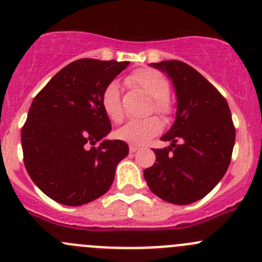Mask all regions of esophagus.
Wrapping results in <instances>:
<instances>
[{"label":"esophagus","instance_id":"esophagus-1","mask_svg":"<svg viewBox=\"0 0 262 262\" xmlns=\"http://www.w3.org/2000/svg\"><path fill=\"white\" fill-rule=\"evenodd\" d=\"M140 147L136 146V145H130V152H136V151H139Z\"/></svg>","mask_w":262,"mask_h":262}]
</instances>
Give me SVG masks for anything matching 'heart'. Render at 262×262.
Returning <instances> with one entry per match:
<instances>
[{
	"label": "heart",
	"instance_id": "heart-1",
	"mask_svg": "<svg viewBox=\"0 0 262 262\" xmlns=\"http://www.w3.org/2000/svg\"><path fill=\"white\" fill-rule=\"evenodd\" d=\"M125 83L128 87L140 90L152 98L151 110L159 115L169 116L171 113V102L169 99L170 84L160 72L150 68L137 69L126 77ZM102 107L107 117L112 122H121L123 118L122 101L118 84L110 83L102 93ZM163 130V123L158 117L145 120H132L116 131V136L131 145H144Z\"/></svg>",
	"mask_w": 262,
	"mask_h": 262
}]
</instances>
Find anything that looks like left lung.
Masks as SVG:
<instances>
[{
	"label": "left lung",
	"mask_w": 262,
	"mask_h": 262,
	"mask_svg": "<svg viewBox=\"0 0 262 262\" xmlns=\"http://www.w3.org/2000/svg\"><path fill=\"white\" fill-rule=\"evenodd\" d=\"M172 80L177 118L161 137L171 145L152 149L155 164L144 178L154 194L169 203L190 204L220 183L231 163L236 130L225 97L201 73L179 60L151 63Z\"/></svg>",
	"instance_id": "1"
}]
</instances>
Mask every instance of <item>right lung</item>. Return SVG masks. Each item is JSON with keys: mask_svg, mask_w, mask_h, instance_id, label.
Masks as SVG:
<instances>
[{"mask_svg": "<svg viewBox=\"0 0 262 262\" xmlns=\"http://www.w3.org/2000/svg\"><path fill=\"white\" fill-rule=\"evenodd\" d=\"M128 64L75 60L32 101L21 131L24 164L32 182L58 203L82 206L103 195L116 166L127 156L125 141L103 140L112 127L102 93ZM98 141L101 144L94 148Z\"/></svg>", "mask_w": 262, "mask_h": 262, "instance_id": "1", "label": "right lung"}]
</instances>
